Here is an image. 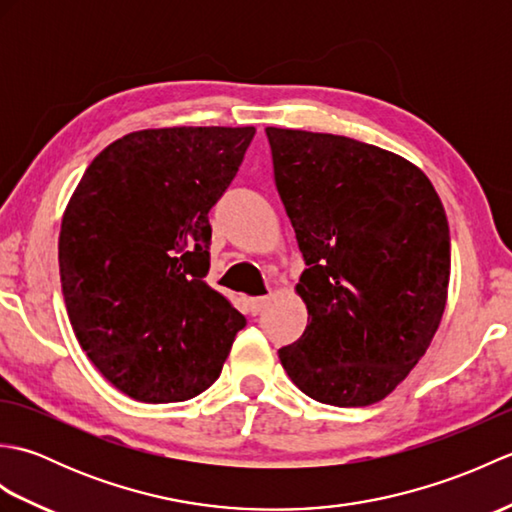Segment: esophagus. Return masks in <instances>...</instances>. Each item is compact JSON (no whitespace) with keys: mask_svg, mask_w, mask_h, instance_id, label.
Masks as SVG:
<instances>
[{"mask_svg":"<svg viewBox=\"0 0 512 512\" xmlns=\"http://www.w3.org/2000/svg\"><path fill=\"white\" fill-rule=\"evenodd\" d=\"M268 301H270V297H253V299L248 301V308H250V312H253V314H259L268 306Z\"/></svg>","mask_w":512,"mask_h":512,"instance_id":"esophagus-1","label":"esophagus"}]
</instances>
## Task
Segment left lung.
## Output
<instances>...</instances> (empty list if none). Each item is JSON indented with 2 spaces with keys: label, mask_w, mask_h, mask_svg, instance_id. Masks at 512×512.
I'll return each mask as SVG.
<instances>
[{
  "label": "left lung",
  "mask_w": 512,
  "mask_h": 512,
  "mask_svg": "<svg viewBox=\"0 0 512 512\" xmlns=\"http://www.w3.org/2000/svg\"><path fill=\"white\" fill-rule=\"evenodd\" d=\"M275 184L306 270L301 339L279 361L334 407L389 396L427 352L447 306L451 237L431 180L354 138L266 127Z\"/></svg>",
  "instance_id": "8db88e82"
}]
</instances>
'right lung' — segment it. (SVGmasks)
<instances>
[{
  "label": "right lung",
  "instance_id": "right-lung-1",
  "mask_svg": "<svg viewBox=\"0 0 512 512\" xmlns=\"http://www.w3.org/2000/svg\"><path fill=\"white\" fill-rule=\"evenodd\" d=\"M255 127L140 129L107 145L65 206L59 275L72 330L129 398L209 389L246 319L206 284L209 211Z\"/></svg>",
  "mask_w": 512,
  "mask_h": 512
}]
</instances>
